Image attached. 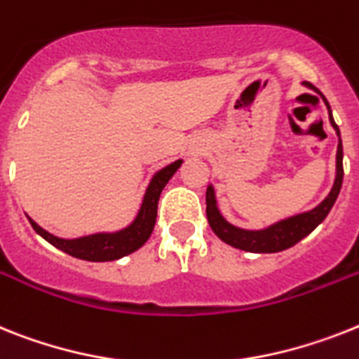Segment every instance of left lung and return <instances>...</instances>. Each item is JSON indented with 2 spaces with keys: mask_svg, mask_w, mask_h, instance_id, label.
<instances>
[{
  "mask_svg": "<svg viewBox=\"0 0 359 359\" xmlns=\"http://www.w3.org/2000/svg\"><path fill=\"white\" fill-rule=\"evenodd\" d=\"M306 87L314 89L321 98H323L325 105L328 109V118L332 128L336 129V133L339 137V128L336 126L332 118V113H330V105H328L327 98H325L321 93L316 89L310 82H303ZM343 184V146L341 138H339L338 144V153H336V179H334V186L330 189V194L325 197V201L321 204L310 210V212L299 213V215L288 217V219H283V221L276 222V224L263 228V230H243V228H237V226L230 224L226 221L224 217L221 215L219 208H217L215 201V191H213V186H208L206 189V215L208 222L212 226V230L215 231V236L221 241H224L226 245L233 246V248L245 250V252H254V254H273V252H283V250L290 248V246L297 245L303 237H306L309 233L318 228L321 222L325 221V217L328 215V212L332 210L334 203L339 195V189Z\"/></svg>",
  "mask_w": 359,
  "mask_h": 359,
  "instance_id": "8db88e82",
  "label": "left lung"
}]
</instances>
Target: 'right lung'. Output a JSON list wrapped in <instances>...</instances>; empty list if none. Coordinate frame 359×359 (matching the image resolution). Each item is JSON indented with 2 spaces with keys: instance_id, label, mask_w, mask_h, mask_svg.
Instances as JSON below:
<instances>
[{
  "instance_id": "add662e5",
  "label": "right lung",
  "mask_w": 359,
  "mask_h": 359,
  "mask_svg": "<svg viewBox=\"0 0 359 359\" xmlns=\"http://www.w3.org/2000/svg\"><path fill=\"white\" fill-rule=\"evenodd\" d=\"M180 164H182V161H175L153 175L151 182L146 189V195H144L142 206L138 210V215L123 230L113 231V233H93V236L78 237V239H62V237L53 236L47 230H43L41 226L36 224L31 217H29V222L38 236H41L47 243H50L65 254L72 255V257L93 261V263L116 261V259L137 252L149 239L153 228H155L156 206H158L162 189L170 182Z\"/></svg>"
}]
</instances>
